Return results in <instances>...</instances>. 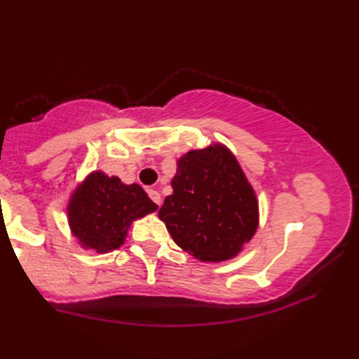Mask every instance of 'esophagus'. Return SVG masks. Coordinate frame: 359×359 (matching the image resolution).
I'll return each mask as SVG.
<instances>
[{"mask_svg": "<svg viewBox=\"0 0 359 359\" xmlns=\"http://www.w3.org/2000/svg\"><path fill=\"white\" fill-rule=\"evenodd\" d=\"M149 196H150L151 201H154L158 205V208H160V205H161V194L158 193L156 190H149Z\"/></svg>", "mask_w": 359, "mask_h": 359, "instance_id": "34e87169", "label": "esophagus"}]
</instances>
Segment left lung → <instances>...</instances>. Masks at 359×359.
<instances>
[{"instance_id":"obj_1","label":"left lung","mask_w":359,"mask_h":359,"mask_svg":"<svg viewBox=\"0 0 359 359\" xmlns=\"http://www.w3.org/2000/svg\"><path fill=\"white\" fill-rule=\"evenodd\" d=\"M171 185L174 191L158 217L185 252L217 263L236 257L252 239L258 226L257 196L226 147L188 151Z\"/></svg>"}]
</instances>
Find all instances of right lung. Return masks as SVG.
<instances>
[{
	"mask_svg": "<svg viewBox=\"0 0 359 359\" xmlns=\"http://www.w3.org/2000/svg\"><path fill=\"white\" fill-rule=\"evenodd\" d=\"M156 209L137 184L125 185L118 177L93 172L72 194L68 218L83 247L106 253L123 244L133 220Z\"/></svg>",
	"mask_w": 359,
	"mask_h": 359,
	"instance_id": "add662e5",
	"label": "right lung"
}]
</instances>
